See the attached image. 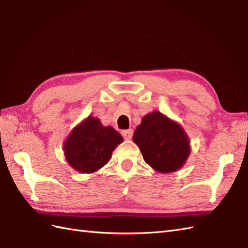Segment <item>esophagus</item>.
I'll list each match as a JSON object with an SVG mask.
<instances>
[{
    "label": "esophagus",
    "instance_id": "obj_1",
    "mask_svg": "<svg viewBox=\"0 0 248 248\" xmlns=\"http://www.w3.org/2000/svg\"><path fill=\"white\" fill-rule=\"evenodd\" d=\"M123 136L124 140H131L132 139V135H133V130L132 129H129V130H124L123 131Z\"/></svg>",
    "mask_w": 248,
    "mask_h": 248
}]
</instances>
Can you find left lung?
Listing matches in <instances>:
<instances>
[{
    "label": "left lung",
    "mask_w": 248,
    "mask_h": 248,
    "mask_svg": "<svg viewBox=\"0 0 248 248\" xmlns=\"http://www.w3.org/2000/svg\"><path fill=\"white\" fill-rule=\"evenodd\" d=\"M133 141L147 164L163 173L180 170L191 152L186 131L157 110L144 116L134 131Z\"/></svg>",
    "instance_id": "1"
}]
</instances>
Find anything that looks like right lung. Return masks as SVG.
Masks as SVG:
<instances>
[{"instance_id":"obj_1","label":"right lung","mask_w":248,"mask_h":248,"mask_svg":"<svg viewBox=\"0 0 248 248\" xmlns=\"http://www.w3.org/2000/svg\"><path fill=\"white\" fill-rule=\"evenodd\" d=\"M123 140L113 127H103L98 118L88 116L73 128L62 149L71 167L83 173H92L107 164Z\"/></svg>"}]
</instances>
